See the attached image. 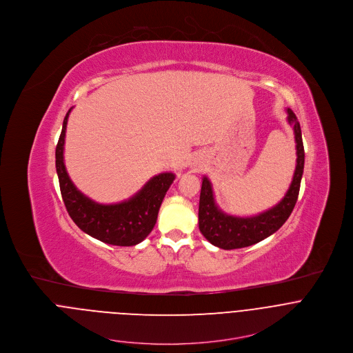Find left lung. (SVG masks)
Instances as JSON below:
<instances>
[{"label":"left lung","mask_w":353,"mask_h":353,"mask_svg":"<svg viewBox=\"0 0 353 353\" xmlns=\"http://www.w3.org/2000/svg\"><path fill=\"white\" fill-rule=\"evenodd\" d=\"M288 123L294 128L296 141V168L291 186L284 199L276 206L256 216L238 217L224 213L214 202L210 181L202 178L199 225L202 235L216 248L224 250L242 249L255 245L274 234L290 217L298 201L303 168H304V148H303L301 123L291 108H287Z\"/></svg>","instance_id":"1"}]
</instances>
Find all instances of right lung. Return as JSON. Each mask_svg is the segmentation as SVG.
Masks as SVG:
<instances>
[{
	"instance_id": "right-lung-1",
	"label": "right lung",
	"mask_w": 353,
	"mask_h": 353,
	"mask_svg": "<svg viewBox=\"0 0 353 353\" xmlns=\"http://www.w3.org/2000/svg\"><path fill=\"white\" fill-rule=\"evenodd\" d=\"M72 108L66 112L55 148V168L66 210L81 231L103 243L114 246L139 245L151 234L160 205L175 175L172 172L154 175L139 193L126 201L108 205L92 201L73 185L63 163L65 132Z\"/></svg>"
}]
</instances>
